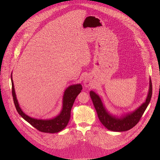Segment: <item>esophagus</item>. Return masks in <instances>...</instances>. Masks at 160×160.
<instances>
[{
    "label": "esophagus",
    "instance_id": "34e87169",
    "mask_svg": "<svg viewBox=\"0 0 160 160\" xmlns=\"http://www.w3.org/2000/svg\"><path fill=\"white\" fill-rule=\"evenodd\" d=\"M84 85L85 87L88 88L91 86V82L90 81V79L89 78H86L84 80Z\"/></svg>",
    "mask_w": 160,
    "mask_h": 160
}]
</instances>
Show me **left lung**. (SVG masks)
Here are the masks:
<instances>
[{
    "instance_id": "1",
    "label": "left lung",
    "mask_w": 160,
    "mask_h": 160,
    "mask_svg": "<svg viewBox=\"0 0 160 160\" xmlns=\"http://www.w3.org/2000/svg\"><path fill=\"white\" fill-rule=\"evenodd\" d=\"M149 84V90L145 102L135 111L122 116L121 117H118L110 114L103 105L100 97L95 92L92 91L90 92V96L93 106L102 124L108 130L115 132L126 131L134 127L140 121L150 102L152 95L151 79H150Z\"/></svg>"
}]
</instances>
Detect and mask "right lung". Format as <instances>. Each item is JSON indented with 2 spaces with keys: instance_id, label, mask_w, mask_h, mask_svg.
Instances as JSON below:
<instances>
[{
  "instance_id": "add662e5",
  "label": "right lung",
  "mask_w": 160,
  "mask_h": 160,
  "mask_svg": "<svg viewBox=\"0 0 160 160\" xmlns=\"http://www.w3.org/2000/svg\"><path fill=\"white\" fill-rule=\"evenodd\" d=\"M11 80L12 86V96L15 106L17 112L25 121L28 122L31 126L37 129L38 131L46 133L58 132L67 126L71 116V110L74 100L82 89L81 84H78L69 86L65 90L63 97L62 110L58 116L50 119H38L29 117L22 110L16 97L12 75H11Z\"/></svg>"
}]
</instances>
